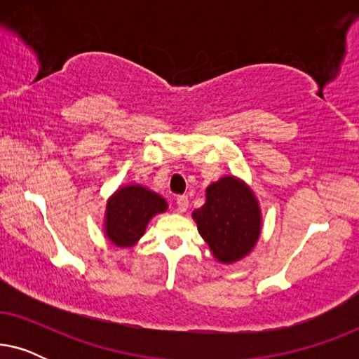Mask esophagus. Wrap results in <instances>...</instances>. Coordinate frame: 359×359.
Returning a JSON list of instances; mask_svg holds the SVG:
<instances>
[{"label": "esophagus", "instance_id": "1", "mask_svg": "<svg viewBox=\"0 0 359 359\" xmlns=\"http://www.w3.org/2000/svg\"><path fill=\"white\" fill-rule=\"evenodd\" d=\"M188 205L189 201L186 196H178V198H176V209H178V212H186V210H188Z\"/></svg>", "mask_w": 359, "mask_h": 359}]
</instances>
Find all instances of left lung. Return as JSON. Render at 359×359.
Returning <instances> with one entry per match:
<instances>
[{"mask_svg": "<svg viewBox=\"0 0 359 359\" xmlns=\"http://www.w3.org/2000/svg\"><path fill=\"white\" fill-rule=\"evenodd\" d=\"M201 237L220 263H235L252 252L262 233L258 199L245 181L224 176L205 189V203L193 212Z\"/></svg>", "mask_w": 359, "mask_h": 359, "instance_id": "obj_1", "label": "left lung"}]
</instances>
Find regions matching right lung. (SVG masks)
<instances>
[{
    "instance_id": "obj_1",
    "label": "right lung",
    "mask_w": 359,
    "mask_h": 359,
    "mask_svg": "<svg viewBox=\"0 0 359 359\" xmlns=\"http://www.w3.org/2000/svg\"><path fill=\"white\" fill-rule=\"evenodd\" d=\"M168 209L160 194L140 184L122 186L106 205L104 233L116 247L127 248L139 242L154 215Z\"/></svg>"
}]
</instances>
